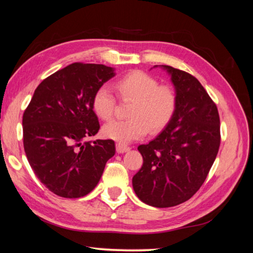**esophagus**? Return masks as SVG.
Here are the masks:
<instances>
[{
    "mask_svg": "<svg viewBox=\"0 0 253 253\" xmlns=\"http://www.w3.org/2000/svg\"><path fill=\"white\" fill-rule=\"evenodd\" d=\"M116 150H117L118 153H126V152L129 151V147L127 145H124V144L118 143L117 145H116Z\"/></svg>",
    "mask_w": 253,
    "mask_h": 253,
    "instance_id": "obj_1",
    "label": "esophagus"
}]
</instances>
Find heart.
Returning <instances> with one entry per match:
<instances>
[{
	"mask_svg": "<svg viewBox=\"0 0 253 253\" xmlns=\"http://www.w3.org/2000/svg\"><path fill=\"white\" fill-rule=\"evenodd\" d=\"M119 97L131 101L126 120H112L102 128L106 138L127 144L142 138L150 130L158 133L173 118L178 99L169 85H160L158 80L142 71L130 72L116 82ZM116 98L107 85L98 87L92 97V110L97 117L108 120L114 114Z\"/></svg>",
	"mask_w": 253,
	"mask_h": 253,
	"instance_id": "b5f03b06",
	"label": "heart"
}]
</instances>
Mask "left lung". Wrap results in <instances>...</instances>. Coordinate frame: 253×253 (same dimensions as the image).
Returning a JSON list of instances; mask_svg holds the SVG:
<instances>
[{"instance_id": "1", "label": "left lung", "mask_w": 253, "mask_h": 253, "mask_svg": "<svg viewBox=\"0 0 253 253\" xmlns=\"http://www.w3.org/2000/svg\"><path fill=\"white\" fill-rule=\"evenodd\" d=\"M160 67L171 76L177 110L153 141L137 147L143 166L133 188L143 203L166 208L187 202L202 187L218 153L220 133L217 107L198 80L172 66Z\"/></svg>"}]
</instances>
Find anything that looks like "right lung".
<instances>
[{
    "mask_svg": "<svg viewBox=\"0 0 253 253\" xmlns=\"http://www.w3.org/2000/svg\"><path fill=\"white\" fill-rule=\"evenodd\" d=\"M116 75L102 64L73 63L39 84L22 117L23 147L35 174L59 197L80 198L97 186L115 142H84L98 133L95 90Z\"/></svg>",
    "mask_w": 253,
    "mask_h": 253,
    "instance_id": "1",
    "label": "right lung"
}]
</instances>
